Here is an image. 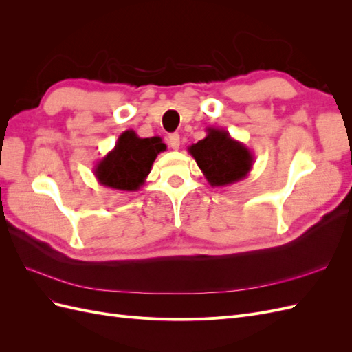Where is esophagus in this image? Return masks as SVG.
I'll use <instances>...</instances> for the list:
<instances>
[{
  "label": "esophagus",
  "mask_w": 352,
  "mask_h": 352,
  "mask_svg": "<svg viewBox=\"0 0 352 352\" xmlns=\"http://www.w3.org/2000/svg\"><path fill=\"white\" fill-rule=\"evenodd\" d=\"M167 142H168V145L173 148V150H179V146H180V136L177 135V133H172V135H168V138H167Z\"/></svg>",
  "instance_id": "1"
}]
</instances>
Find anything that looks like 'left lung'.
Here are the masks:
<instances>
[{"mask_svg":"<svg viewBox=\"0 0 352 352\" xmlns=\"http://www.w3.org/2000/svg\"><path fill=\"white\" fill-rule=\"evenodd\" d=\"M188 151L212 188L239 182L248 176L254 164L250 148L233 140L228 131L216 127H207V136L190 145Z\"/></svg>","mask_w":352,"mask_h":352,"instance_id":"obj_1","label":"left lung"}]
</instances>
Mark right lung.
Masks as SVG:
<instances>
[{
  "instance_id": "add662e5",
  "label": "right lung",
  "mask_w": 352,
  "mask_h": 352,
  "mask_svg": "<svg viewBox=\"0 0 352 352\" xmlns=\"http://www.w3.org/2000/svg\"><path fill=\"white\" fill-rule=\"evenodd\" d=\"M166 151L162 138H140L135 131H124L113 150L102 157L94 168V175L102 186L135 192L150 175L160 153Z\"/></svg>"
}]
</instances>
